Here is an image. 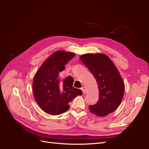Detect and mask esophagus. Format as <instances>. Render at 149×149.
<instances>
[{
	"label": "esophagus",
	"mask_w": 149,
	"mask_h": 149,
	"mask_svg": "<svg viewBox=\"0 0 149 149\" xmlns=\"http://www.w3.org/2000/svg\"><path fill=\"white\" fill-rule=\"evenodd\" d=\"M81 91H83V93L84 94V93H86V87L83 86V87L81 88Z\"/></svg>",
	"instance_id": "34e87169"
}]
</instances>
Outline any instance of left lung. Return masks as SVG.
I'll list each match as a JSON object with an SVG mask.
<instances>
[{
	"label": "left lung",
	"mask_w": 149,
	"mask_h": 149,
	"mask_svg": "<svg viewBox=\"0 0 149 149\" xmlns=\"http://www.w3.org/2000/svg\"><path fill=\"white\" fill-rule=\"evenodd\" d=\"M80 58L95 77L100 92L98 101L89 106V110L100 116L113 112L120 106L124 93V83L118 69L105 54H86Z\"/></svg>",
	"instance_id": "left-lung-1"
}]
</instances>
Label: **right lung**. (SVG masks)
Returning <instances> with one entry per match:
<instances>
[{"label":"right lung","instance_id":"1","mask_svg":"<svg viewBox=\"0 0 149 149\" xmlns=\"http://www.w3.org/2000/svg\"><path fill=\"white\" fill-rule=\"evenodd\" d=\"M75 54L57 51L46 59L34 75L33 90L36 102L42 110L52 115L64 113L70 103L82 91L72 86L71 77L63 81L58 79V72L63 70Z\"/></svg>","mask_w":149,"mask_h":149}]
</instances>
